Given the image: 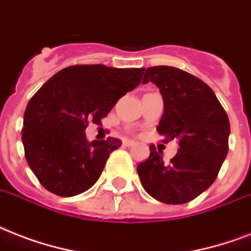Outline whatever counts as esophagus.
Returning <instances> with one entry per match:
<instances>
[{"mask_svg":"<svg viewBox=\"0 0 251 251\" xmlns=\"http://www.w3.org/2000/svg\"><path fill=\"white\" fill-rule=\"evenodd\" d=\"M123 144L126 147H133V145H136V141H133V140H124Z\"/></svg>","mask_w":251,"mask_h":251,"instance_id":"obj_1","label":"esophagus"}]
</instances>
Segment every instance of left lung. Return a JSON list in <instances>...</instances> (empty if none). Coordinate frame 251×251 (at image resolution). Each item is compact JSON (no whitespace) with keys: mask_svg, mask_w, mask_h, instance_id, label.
I'll use <instances>...</instances> for the list:
<instances>
[{"mask_svg":"<svg viewBox=\"0 0 251 251\" xmlns=\"http://www.w3.org/2000/svg\"><path fill=\"white\" fill-rule=\"evenodd\" d=\"M153 82L165 108L157 131L164 141L179 140L169 162L151 145L148 160L137 166L145 191L166 204H183L205 191L217 178L229 149V119L211 87L174 67L148 68L143 83Z\"/></svg>","mask_w":251,"mask_h":251,"instance_id":"left-lung-1","label":"left lung"}]
</instances>
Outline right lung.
Returning a JSON list of instances; mask_svg holds the SVG:
<instances>
[{
	"mask_svg": "<svg viewBox=\"0 0 251 251\" xmlns=\"http://www.w3.org/2000/svg\"><path fill=\"white\" fill-rule=\"evenodd\" d=\"M144 71L72 65L35 93L23 116L22 143L27 164L43 187L69 198L98 180L122 141L107 137L89 143L85 129L90 122L102 124L116 102L139 86Z\"/></svg>",
	"mask_w": 251,
	"mask_h": 251,
	"instance_id": "1",
	"label": "right lung"
}]
</instances>
